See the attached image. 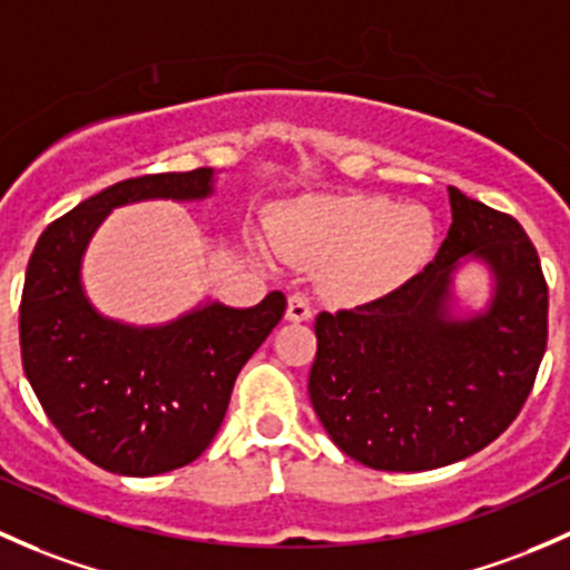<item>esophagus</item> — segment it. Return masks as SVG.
Masks as SVG:
<instances>
[{
	"instance_id": "1",
	"label": "esophagus",
	"mask_w": 570,
	"mask_h": 570,
	"mask_svg": "<svg viewBox=\"0 0 570 570\" xmlns=\"http://www.w3.org/2000/svg\"><path fill=\"white\" fill-rule=\"evenodd\" d=\"M285 318L293 321V324H302V321L313 318V304H309V298L304 296V293H293V296L287 298Z\"/></svg>"
}]
</instances>
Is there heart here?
Segmentation results:
<instances>
[{
    "mask_svg": "<svg viewBox=\"0 0 570 570\" xmlns=\"http://www.w3.org/2000/svg\"><path fill=\"white\" fill-rule=\"evenodd\" d=\"M285 252L326 263L324 291L362 304L395 291L422 266L433 244V219L420 205L384 197H309L285 210L277 227Z\"/></svg>",
    "mask_w": 570,
    "mask_h": 570,
    "instance_id": "heart-1",
    "label": "heart"
}]
</instances>
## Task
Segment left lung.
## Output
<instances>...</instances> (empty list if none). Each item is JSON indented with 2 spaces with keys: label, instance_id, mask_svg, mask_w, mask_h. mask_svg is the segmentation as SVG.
<instances>
[{
  "label": "left lung",
  "instance_id": "left-lung-1",
  "mask_svg": "<svg viewBox=\"0 0 570 570\" xmlns=\"http://www.w3.org/2000/svg\"><path fill=\"white\" fill-rule=\"evenodd\" d=\"M453 225L436 257L375 302L315 318L309 401L332 442L384 472L469 459L515 420L547 351L549 287L513 216L450 186ZM487 263L483 314L449 315L454 272Z\"/></svg>",
  "mask_w": 570,
  "mask_h": 570
}]
</instances>
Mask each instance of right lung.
<instances>
[{"label": "right lung", "instance_id": "add662e5", "mask_svg": "<svg viewBox=\"0 0 570 570\" xmlns=\"http://www.w3.org/2000/svg\"><path fill=\"white\" fill-rule=\"evenodd\" d=\"M210 191V167L120 180L51 222L29 257L23 373L62 439L107 472L150 478L199 459L236 375L285 315L279 291L246 309L208 302L164 326L120 324L90 304L81 257L111 208Z\"/></svg>", "mask_w": 570, "mask_h": 570}]
</instances>
